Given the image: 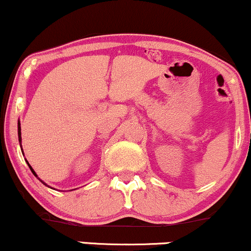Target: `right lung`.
Returning <instances> with one entry per match:
<instances>
[{
	"instance_id": "obj_1",
	"label": "right lung",
	"mask_w": 251,
	"mask_h": 251,
	"mask_svg": "<svg viewBox=\"0 0 251 251\" xmlns=\"http://www.w3.org/2000/svg\"><path fill=\"white\" fill-rule=\"evenodd\" d=\"M18 140H20V144H21V140H22V138H21V124H20V123H18ZM21 146H22V145H21ZM22 151H23V149H22ZM26 162H27V161H26ZM27 164H28V162H27ZM28 167H30V169H31V171H32V173H33V175H34V176H37V175H36V173H34V170L32 169V167H31L30 164H28ZM38 179H39L40 182L43 183V184H45V185H47V184H46V183H44L43 180H41L40 178H38ZM47 186H49V185H47ZM49 188H50V186H49Z\"/></svg>"
}]
</instances>
